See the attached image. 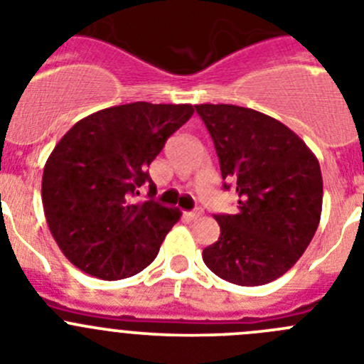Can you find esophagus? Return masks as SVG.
Here are the masks:
<instances>
[{"label": "esophagus", "instance_id": "34e87169", "mask_svg": "<svg viewBox=\"0 0 364 364\" xmlns=\"http://www.w3.org/2000/svg\"><path fill=\"white\" fill-rule=\"evenodd\" d=\"M200 215H202L200 210H195V211H188V213H186V217H188L189 220H195V218H198Z\"/></svg>", "mask_w": 364, "mask_h": 364}]
</instances>
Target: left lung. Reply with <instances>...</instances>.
<instances>
[{
    "instance_id": "left-lung-1",
    "label": "left lung",
    "mask_w": 364,
    "mask_h": 364,
    "mask_svg": "<svg viewBox=\"0 0 364 364\" xmlns=\"http://www.w3.org/2000/svg\"><path fill=\"white\" fill-rule=\"evenodd\" d=\"M195 109L213 138L224 189L239 195L237 213L215 215L220 237L202 259L228 282L268 284L297 262L319 226V160L268 114L230 104Z\"/></svg>"
}]
</instances>
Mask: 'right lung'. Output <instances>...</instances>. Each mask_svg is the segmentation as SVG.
Wrapping results in <instances>:
<instances>
[{"instance_id": "obj_1", "label": "right lung", "mask_w": 364, "mask_h": 364, "mask_svg": "<svg viewBox=\"0 0 364 364\" xmlns=\"http://www.w3.org/2000/svg\"><path fill=\"white\" fill-rule=\"evenodd\" d=\"M195 112L189 104L114 105L82 118L43 167L41 200L63 255L82 272L118 281L151 264L180 211L134 202L147 167Z\"/></svg>"}]
</instances>
